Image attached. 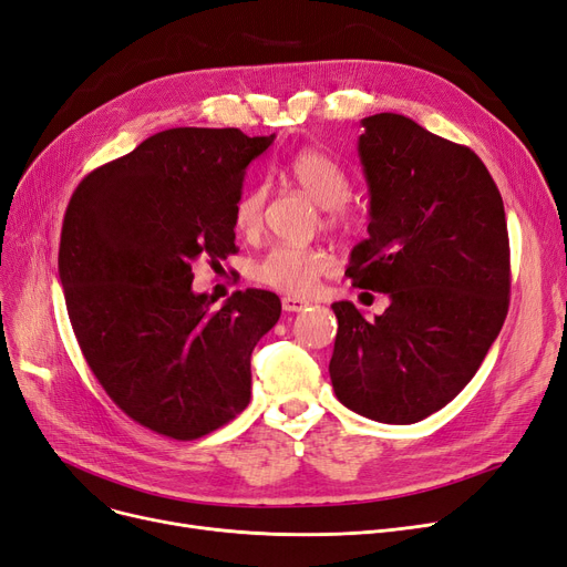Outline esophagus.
I'll return each instance as SVG.
<instances>
[{
  "instance_id": "34e87169",
  "label": "esophagus",
  "mask_w": 567,
  "mask_h": 567,
  "mask_svg": "<svg viewBox=\"0 0 567 567\" xmlns=\"http://www.w3.org/2000/svg\"><path fill=\"white\" fill-rule=\"evenodd\" d=\"M307 305H309V302H305V300H300V298H284V300H281L284 311H302Z\"/></svg>"
}]
</instances>
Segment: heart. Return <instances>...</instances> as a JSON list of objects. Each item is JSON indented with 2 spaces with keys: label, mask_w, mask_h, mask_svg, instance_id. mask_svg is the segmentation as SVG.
<instances>
[{
  "label": "heart",
  "mask_w": 567,
  "mask_h": 567,
  "mask_svg": "<svg viewBox=\"0 0 567 567\" xmlns=\"http://www.w3.org/2000/svg\"><path fill=\"white\" fill-rule=\"evenodd\" d=\"M286 176L321 209H328L326 225L334 230L351 228V216L344 202L351 197V178L332 157L319 151H300L288 161ZM265 188L256 186L239 195L235 205V228L244 235L256 233L265 209ZM332 267V258L319 246L277 244L254 265V279L288 292V296H309L316 281Z\"/></svg>",
  "instance_id": "1"
}]
</instances>
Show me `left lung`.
Segmentation results:
<instances>
[{
  "instance_id": "8db88e82",
  "label": "left lung",
  "mask_w": 567,
  "mask_h": 567,
  "mask_svg": "<svg viewBox=\"0 0 567 567\" xmlns=\"http://www.w3.org/2000/svg\"><path fill=\"white\" fill-rule=\"evenodd\" d=\"M360 125L370 237L353 246L347 275L391 305L374 321L353 302L332 305L330 379L351 412L406 425L467 386L505 323L507 220L501 190L467 146L400 113Z\"/></svg>"
}]
</instances>
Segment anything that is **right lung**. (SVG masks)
I'll list each match as a JSON object with an SVG mask.
<instances>
[{
    "mask_svg": "<svg viewBox=\"0 0 567 567\" xmlns=\"http://www.w3.org/2000/svg\"><path fill=\"white\" fill-rule=\"evenodd\" d=\"M269 137L172 127L90 172L66 207L58 271L85 362L144 427L197 440L251 400V353L275 328L269 290L223 307L193 290L197 258L235 251V205Z\"/></svg>",
    "mask_w": 567,
    "mask_h": 567,
    "instance_id": "1",
    "label": "right lung"
}]
</instances>
